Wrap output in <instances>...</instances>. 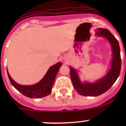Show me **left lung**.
Segmentation results:
<instances>
[{
	"label": "left lung",
	"mask_w": 126,
	"mask_h": 126,
	"mask_svg": "<svg viewBox=\"0 0 126 126\" xmlns=\"http://www.w3.org/2000/svg\"><path fill=\"white\" fill-rule=\"evenodd\" d=\"M96 35L97 36L105 38L111 44L113 55L111 68L106 76L96 81L95 83L85 82L82 83L80 81L77 71L70 67L71 78L74 87L77 92L82 96H97L104 93L114 84L120 74L121 59L120 48L118 40L109 30L105 29H97Z\"/></svg>",
	"instance_id": "obj_1"
}]
</instances>
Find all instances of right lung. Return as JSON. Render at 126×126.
I'll use <instances>...</instances> for the list:
<instances>
[{"mask_svg":"<svg viewBox=\"0 0 126 126\" xmlns=\"http://www.w3.org/2000/svg\"><path fill=\"white\" fill-rule=\"evenodd\" d=\"M62 64V63L59 62L50 67L41 80L33 85H21L18 84L13 80L8 71L7 73L12 85L21 93L30 98H40L50 94L57 74Z\"/></svg>","mask_w":126,"mask_h":126,"instance_id":"add662e5","label":"right lung"}]
</instances>
